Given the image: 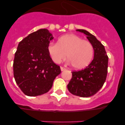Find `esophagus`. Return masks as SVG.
<instances>
[{"label":"esophagus","mask_w":125,"mask_h":125,"mask_svg":"<svg viewBox=\"0 0 125 125\" xmlns=\"http://www.w3.org/2000/svg\"><path fill=\"white\" fill-rule=\"evenodd\" d=\"M66 68H64V67H61V70L62 71H64V70H66Z\"/></svg>","instance_id":"esophagus-1"}]
</instances>
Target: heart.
<instances>
[{
  "label": "heart",
  "instance_id": "b5f03b06",
  "mask_svg": "<svg viewBox=\"0 0 125 125\" xmlns=\"http://www.w3.org/2000/svg\"><path fill=\"white\" fill-rule=\"evenodd\" d=\"M47 51L52 60L59 64L66 57L75 69H83L89 64L93 57L91 43L75 34H67L59 38L57 43H50Z\"/></svg>",
  "mask_w": 125,
  "mask_h": 125
}]
</instances>
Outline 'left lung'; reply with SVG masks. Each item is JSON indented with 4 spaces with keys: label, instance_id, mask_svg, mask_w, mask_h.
<instances>
[{
    "label": "left lung",
    "instance_id": "8db88e82",
    "mask_svg": "<svg viewBox=\"0 0 125 125\" xmlns=\"http://www.w3.org/2000/svg\"><path fill=\"white\" fill-rule=\"evenodd\" d=\"M77 31L84 33L93 47L94 59L86 68L72 72V78L68 84L71 93L78 96L88 98L93 96L103 86L108 73V57L104 47L89 32L83 29Z\"/></svg>",
    "mask_w": 125,
    "mask_h": 125
}]
</instances>
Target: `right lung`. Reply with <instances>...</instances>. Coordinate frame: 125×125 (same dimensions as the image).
<instances>
[{
    "label": "right lung",
    "mask_w": 125,
    "mask_h": 125,
    "mask_svg": "<svg viewBox=\"0 0 125 125\" xmlns=\"http://www.w3.org/2000/svg\"><path fill=\"white\" fill-rule=\"evenodd\" d=\"M53 39L46 29L30 34L19 43L13 71L15 82L29 96L46 93L61 73L60 66L52 61L47 47Z\"/></svg>",
    "instance_id": "1"
}]
</instances>
